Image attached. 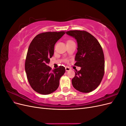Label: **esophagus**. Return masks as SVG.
I'll return each instance as SVG.
<instances>
[{
    "mask_svg": "<svg viewBox=\"0 0 126 126\" xmlns=\"http://www.w3.org/2000/svg\"><path fill=\"white\" fill-rule=\"evenodd\" d=\"M65 69H66V71H69L70 70V68L69 67H66Z\"/></svg>",
    "mask_w": 126,
    "mask_h": 126,
    "instance_id": "esophagus-1",
    "label": "esophagus"
}]
</instances>
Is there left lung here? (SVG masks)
I'll return each instance as SVG.
<instances>
[{"label":"left lung","instance_id":"obj_1","mask_svg":"<svg viewBox=\"0 0 126 126\" xmlns=\"http://www.w3.org/2000/svg\"><path fill=\"white\" fill-rule=\"evenodd\" d=\"M77 43L75 65L80 67L76 70L72 84L80 92L90 93L96 89L102 80L105 71V58L102 49L96 38L81 30L66 32Z\"/></svg>","mask_w":126,"mask_h":126}]
</instances>
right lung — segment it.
Returning <instances> with one entry per match:
<instances>
[{
	"mask_svg": "<svg viewBox=\"0 0 126 126\" xmlns=\"http://www.w3.org/2000/svg\"><path fill=\"white\" fill-rule=\"evenodd\" d=\"M64 34V32L41 33L34 38L29 45L25 71L30 86L38 93L48 94L54 92L65 72L63 66L51 70L48 66L54 55L55 44Z\"/></svg>",
	"mask_w": 126,
	"mask_h": 126,
	"instance_id": "1",
	"label": "right lung"
}]
</instances>
